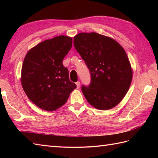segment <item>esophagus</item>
I'll list each match as a JSON object with an SVG mask.
<instances>
[{
  "instance_id": "obj_1",
  "label": "esophagus",
  "mask_w": 158,
  "mask_h": 158,
  "mask_svg": "<svg viewBox=\"0 0 158 158\" xmlns=\"http://www.w3.org/2000/svg\"><path fill=\"white\" fill-rule=\"evenodd\" d=\"M76 85H77V88L79 89V87H80V82L79 81L76 82Z\"/></svg>"
}]
</instances>
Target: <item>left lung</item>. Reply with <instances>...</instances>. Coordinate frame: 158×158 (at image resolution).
<instances>
[{"instance_id":"left-lung-1","label":"left lung","mask_w":158,"mask_h":158,"mask_svg":"<svg viewBox=\"0 0 158 158\" xmlns=\"http://www.w3.org/2000/svg\"><path fill=\"white\" fill-rule=\"evenodd\" d=\"M74 46L88 67L91 82L82 85L88 102L100 110H108L122 101L128 91L132 71L125 50L115 40L96 32L79 33Z\"/></svg>"}]
</instances>
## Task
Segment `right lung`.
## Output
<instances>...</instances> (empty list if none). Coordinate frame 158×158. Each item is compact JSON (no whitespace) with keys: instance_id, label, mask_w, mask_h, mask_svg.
Returning a JSON list of instances; mask_svg holds the SVG:
<instances>
[{"instance_id":"right-lung-1","label":"right lung","mask_w":158,"mask_h":158,"mask_svg":"<svg viewBox=\"0 0 158 158\" xmlns=\"http://www.w3.org/2000/svg\"><path fill=\"white\" fill-rule=\"evenodd\" d=\"M73 39L58 36L45 40L26 54L21 82L28 98L39 108L52 111L61 107L77 88L69 80L63 59L72 48Z\"/></svg>"}]
</instances>
